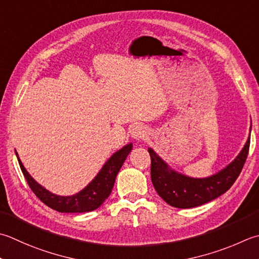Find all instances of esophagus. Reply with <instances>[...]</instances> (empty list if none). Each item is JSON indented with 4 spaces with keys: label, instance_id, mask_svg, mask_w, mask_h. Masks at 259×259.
Instances as JSON below:
<instances>
[{
    "label": "esophagus",
    "instance_id": "1",
    "mask_svg": "<svg viewBox=\"0 0 259 259\" xmlns=\"http://www.w3.org/2000/svg\"><path fill=\"white\" fill-rule=\"evenodd\" d=\"M147 129L143 124H136L130 131V135L136 140H143L147 137Z\"/></svg>",
    "mask_w": 259,
    "mask_h": 259
}]
</instances>
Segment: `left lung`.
<instances>
[{
  "mask_svg": "<svg viewBox=\"0 0 259 259\" xmlns=\"http://www.w3.org/2000/svg\"><path fill=\"white\" fill-rule=\"evenodd\" d=\"M249 145L250 134L244 148L229 165L218 173L203 179L179 173L170 168L153 148H148L151 159V182L158 195L171 206L190 209L205 204L226 193L235 183L245 165Z\"/></svg>",
  "mask_w": 259,
  "mask_h": 259,
  "instance_id": "8db88e82",
  "label": "left lung"
}]
</instances>
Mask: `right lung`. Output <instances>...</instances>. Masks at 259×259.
<instances>
[{"label": "right lung", "mask_w": 259, "mask_h": 259, "mask_svg": "<svg viewBox=\"0 0 259 259\" xmlns=\"http://www.w3.org/2000/svg\"><path fill=\"white\" fill-rule=\"evenodd\" d=\"M131 150H133V144H126L122 148L115 151L105 161V164L100 169L99 173L96 174L94 179L82 191L68 196L54 194L48 190H46L42 185L37 183L33 177L24 168L17 151H15V155L18 157L19 165L21 167V170L25 180L28 182L30 189L37 195L38 199H40V201H42L46 205H48L49 207L58 212L83 213V212H91L96 210L108 199L111 191L113 189L115 177L118 175L120 168L122 167L125 158L128 157Z\"/></svg>", "instance_id": "1"}]
</instances>
